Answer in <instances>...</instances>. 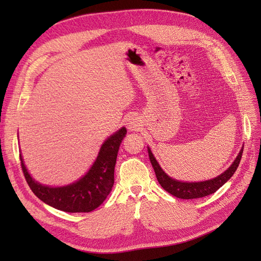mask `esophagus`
Returning <instances> with one entry per match:
<instances>
[{
	"mask_svg": "<svg viewBox=\"0 0 261 261\" xmlns=\"http://www.w3.org/2000/svg\"><path fill=\"white\" fill-rule=\"evenodd\" d=\"M125 124H126L127 129H129L130 131H138L141 126V121L139 118H138V116L131 115L127 118Z\"/></svg>",
	"mask_w": 261,
	"mask_h": 261,
	"instance_id": "obj_1",
	"label": "esophagus"
}]
</instances>
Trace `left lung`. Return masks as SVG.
<instances>
[{"mask_svg":"<svg viewBox=\"0 0 261 261\" xmlns=\"http://www.w3.org/2000/svg\"><path fill=\"white\" fill-rule=\"evenodd\" d=\"M242 152H243V149L240 150L233 164H232L223 174L215 177V178L205 180V181H198V182H186V181H178L176 179H173L170 178L169 176L166 175L165 171L160 168L157 160L154 159L150 149L148 148L149 159H150L154 174H156L159 184L162 185V187L165 191H167L169 194H171V195H174L178 198H182V199L199 198V197L207 196V195H211V194L215 193L221 186L224 184V182H226L231 178L232 175L236 173L238 166L240 164Z\"/></svg>","mask_w":261,"mask_h":261,"instance_id":"8db88e82","label":"left lung"}]
</instances>
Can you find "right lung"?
Listing matches in <instances>:
<instances>
[{
    "label": "right lung",
    "mask_w": 261,
    "mask_h": 261,
    "mask_svg": "<svg viewBox=\"0 0 261 261\" xmlns=\"http://www.w3.org/2000/svg\"><path fill=\"white\" fill-rule=\"evenodd\" d=\"M126 135L122 127L105 141L88 173L79 181L64 187L43 186L32 179L20 154L21 168L33 194L50 206L69 213L91 212L97 208L114 184V167L119 147Z\"/></svg>",
    "instance_id": "1"
}]
</instances>
